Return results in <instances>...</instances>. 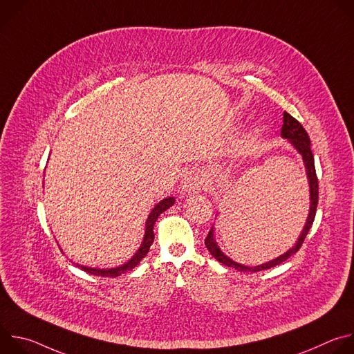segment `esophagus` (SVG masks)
<instances>
[{"label": "esophagus", "mask_w": 354, "mask_h": 354, "mask_svg": "<svg viewBox=\"0 0 354 354\" xmlns=\"http://www.w3.org/2000/svg\"><path fill=\"white\" fill-rule=\"evenodd\" d=\"M205 187V180L196 171L186 172L180 182V189L183 193H198Z\"/></svg>", "instance_id": "1"}]
</instances>
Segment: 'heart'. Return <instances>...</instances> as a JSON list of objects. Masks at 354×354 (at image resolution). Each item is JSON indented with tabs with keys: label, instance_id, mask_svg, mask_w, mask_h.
I'll return each instance as SVG.
<instances>
[{
	"label": "heart",
	"instance_id": "1",
	"mask_svg": "<svg viewBox=\"0 0 354 354\" xmlns=\"http://www.w3.org/2000/svg\"><path fill=\"white\" fill-rule=\"evenodd\" d=\"M259 140H261V130L259 129H254L250 130L242 140V144L239 147V151H249V149H254L258 144H259Z\"/></svg>",
	"mask_w": 354,
	"mask_h": 354
}]
</instances>
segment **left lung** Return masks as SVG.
<instances>
[{
	"label": "left lung",
	"instance_id": "8db88e82",
	"mask_svg": "<svg viewBox=\"0 0 354 354\" xmlns=\"http://www.w3.org/2000/svg\"><path fill=\"white\" fill-rule=\"evenodd\" d=\"M281 137L284 140H288V142L292 145V148L297 151V153L301 156L302 162H304L306 167V174H307V179H308V186H310V210H308V217L306 220L304 228H302L298 239L295 241V243L287 250L284 252L283 255L258 265V266H246L242 263H238L235 261H232L231 258H228L224 252L220 249L216 238H214V227H212L205 243L209 249V252L212 254V257L214 259H217L220 263L228 266V268H234L239 272H261V270H266L270 268H274L280 263H283L284 261H287L290 257H292L295 252H298V249L301 248L302 242H304L310 228L313 227L314 218H315V213H317V206H318V179H317V172H315V164H314V156L311 151V141L310 137L306 131V129L302 127V124L295 120L290 113L284 112L283 113V127H281Z\"/></svg>",
	"mask_w": 354,
	"mask_h": 354
}]
</instances>
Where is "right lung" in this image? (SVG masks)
<instances>
[{
  "mask_svg": "<svg viewBox=\"0 0 354 354\" xmlns=\"http://www.w3.org/2000/svg\"><path fill=\"white\" fill-rule=\"evenodd\" d=\"M175 198L174 197H167L162 198L161 201L154 206V209L149 212L147 220H145V227H144V236H142V242L140 245V248L137 249L136 254L123 265L118 266V268H108V269H100V268H91V266H84V265H78L75 263L78 268H81V270L93 274V276H102V277H116L120 276L131 269H134L141 259L148 254L149 246L153 245L154 242V224L157 221V218L160 217V214H162L165 210H168L171 206H174Z\"/></svg>",
  "mask_w": 354,
  "mask_h": 354,
  "instance_id": "1",
  "label": "right lung"
}]
</instances>
